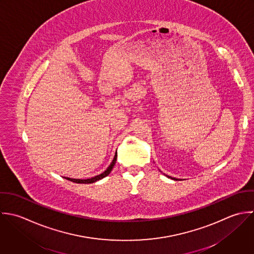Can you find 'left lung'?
I'll list each match as a JSON object with an SVG mask.
<instances>
[{"mask_svg":"<svg viewBox=\"0 0 254 254\" xmlns=\"http://www.w3.org/2000/svg\"><path fill=\"white\" fill-rule=\"evenodd\" d=\"M167 177H169V178H171V179H173V180H179L178 178H175V177H171V176H169V175H167V174H165Z\"/></svg>","mask_w":254,"mask_h":254,"instance_id":"left-lung-1","label":"left lung"}]
</instances>
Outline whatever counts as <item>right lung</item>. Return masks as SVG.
Instances as JSON below:
<instances>
[{
  "label": "right lung",
  "mask_w": 254,
  "mask_h": 254,
  "mask_svg": "<svg viewBox=\"0 0 254 254\" xmlns=\"http://www.w3.org/2000/svg\"><path fill=\"white\" fill-rule=\"evenodd\" d=\"M116 160H117V153L115 154L112 163L109 165V167L106 169V170H104L102 173H100V174H98V175H96V176H93V177H91V178H87V179H75V178H70V177H65V178L68 179V180H70V181L76 182V183H85V184H86V183H93V182H95V181H97V180H100V179L104 178L105 176H107V175L111 172L113 167L115 166Z\"/></svg>",
  "instance_id": "1"
}]
</instances>
